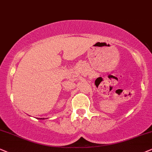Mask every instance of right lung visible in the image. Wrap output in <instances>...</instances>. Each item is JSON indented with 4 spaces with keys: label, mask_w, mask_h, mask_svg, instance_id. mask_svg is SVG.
<instances>
[{
    "label": "right lung",
    "mask_w": 152,
    "mask_h": 152,
    "mask_svg": "<svg viewBox=\"0 0 152 152\" xmlns=\"http://www.w3.org/2000/svg\"><path fill=\"white\" fill-rule=\"evenodd\" d=\"M39 119H42V118H39ZM43 119H44V118H43Z\"/></svg>",
    "instance_id": "1"
}]
</instances>
